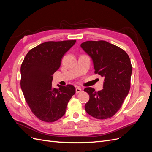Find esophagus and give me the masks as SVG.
Segmentation results:
<instances>
[{
    "instance_id": "esophagus-1",
    "label": "esophagus",
    "mask_w": 152,
    "mask_h": 152,
    "mask_svg": "<svg viewBox=\"0 0 152 152\" xmlns=\"http://www.w3.org/2000/svg\"><path fill=\"white\" fill-rule=\"evenodd\" d=\"M81 91H82V89L80 88V87H76V89H75V91H76V93L77 94H78V93H80L81 92Z\"/></svg>"
}]
</instances>
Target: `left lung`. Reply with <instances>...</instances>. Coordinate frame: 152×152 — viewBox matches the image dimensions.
Returning a JSON list of instances; mask_svg holds the SVG:
<instances>
[{"instance_id": "left-lung-1", "label": "left lung", "mask_w": 152, "mask_h": 152, "mask_svg": "<svg viewBox=\"0 0 152 152\" xmlns=\"http://www.w3.org/2000/svg\"><path fill=\"white\" fill-rule=\"evenodd\" d=\"M80 47L92 58L94 73L104 77L102 90L84 89L89 95L86 111L97 119L112 117L121 108L130 90V58L123 49L107 41H86Z\"/></svg>"}]
</instances>
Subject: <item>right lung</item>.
I'll return each mask as SVG.
<instances>
[{"label": "right lung", "mask_w": 152, "mask_h": 152, "mask_svg": "<svg viewBox=\"0 0 152 152\" xmlns=\"http://www.w3.org/2000/svg\"><path fill=\"white\" fill-rule=\"evenodd\" d=\"M75 40L40 44L27 53L21 66L20 85L27 104L35 115L46 122L58 121L65 113L69 100L75 93L72 85L52 87L53 75Z\"/></svg>", "instance_id": "obj_1"}]
</instances>
